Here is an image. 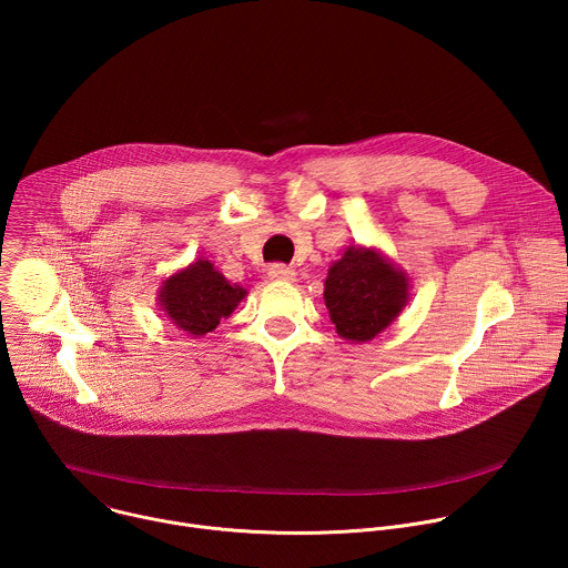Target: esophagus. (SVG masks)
<instances>
[{
	"label": "esophagus",
	"instance_id": "1",
	"mask_svg": "<svg viewBox=\"0 0 568 568\" xmlns=\"http://www.w3.org/2000/svg\"><path fill=\"white\" fill-rule=\"evenodd\" d=\"M267 274H270V278H274V281H294V276H296V272H294L292 267L283 265V263L270 265Z\"/></svg>",
	"mask_w": 568,
	"mask_h": 568
}]
</instances>
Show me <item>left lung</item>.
Listing matches in <instances>:
<instances>
[{"label": "left lung", "instance_id": "left-lung-1", "mask_svg": "<svg viewBox=\"0 0 568 568\" xmlns=\"http://www.w3.org/2000/svg\"><path fill=\"white\" fill-rule=\"evenodd\" d=\"M409 283L399 270L373 250H348L326 278L323 301L344 339L368 342L402 312Z\"/></svg>", "mask_w": 568, "mask_h": 568}]
</instances>
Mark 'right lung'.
Wrapping results in <instances>:
<instances>
[{"label":"right lung","instance_id":"1","mask_svg":"<svg viewBox=\"0 0 568 568\" xmlns=\"http://www.w3.org/2000/svg\"><path fill=\"white\" fill-rule=\"evenodd\" d=\"M245 294L242 287L229 285L209 261L200 258L164 283L159 301L178 328L202 337L215 331L220 318H226Z\"/></svg>","mask_w":568,"mask_h":568}]
</instances>
